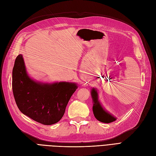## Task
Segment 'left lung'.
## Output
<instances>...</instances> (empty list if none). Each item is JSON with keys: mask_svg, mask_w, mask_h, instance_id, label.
<instances>
[{"mask_svg": "<svg viewBox=\"0 0 156 156\" xmlns=\"http://www.w3.org/2000/svg\"><path fill=\"white\" fill-rule=\"evenodd\" d=\"M91 96L93 98V112L95 117L98 121L105 123H109L115 121L116 120V118H115L112 115L106 112L100 105L98 101V93L95 89H93L91 91Z\"/></svg>", "mask_w": 156, "mask_h": 156, "instance_id": "left-lung-1", "label": "left lung"}]
</instances>
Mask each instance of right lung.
<instances>
[{"mask_svg":"<svg viewBox=\"0 0 156 156\" xmlns=\"http://www.w3.org/2000/svg\"><path fill=\"white\" fill-rule=\"evenodd\" d=\"M12 91L21 112L45 125L58 122L71 96L77 89L74 83H41L27 76L22 55L16 58L12 70Z\"/></svg>","mask_w":156,"mask_h":156,"instance_id":"obj_1","label":"right lung"}]
</instances>
